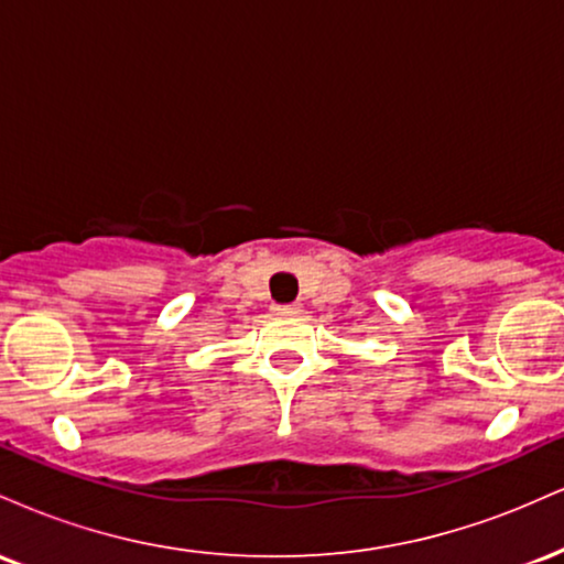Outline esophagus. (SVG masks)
Segmentation results:
<instances>
[{"label": "esophagus", "mask_w": 564, "mask_h": 564, "mask_svg": "<svg viewBox=\"0 0 564 564\" xmlns=\"http://www.w3.org/2000/svg\"><path fill=\"white\" fill-rule=\"evenodd\" d=\"M273 313L275 315H300L302 307H300V304H275Z\"/></svg>", "instance_id": "34e87169"}]
</instances>
